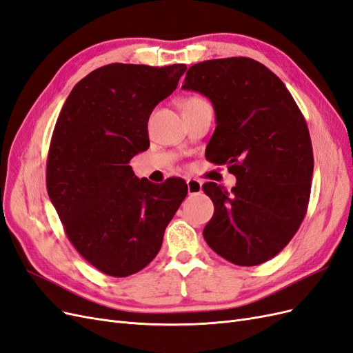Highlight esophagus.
Here are the masks:
<instances>
[{
  "label": "esophagus",
  "mask_w": 353,
  "mask_h": 353,
  "mask_svg": "<svg viewBox=\"0 0 353 353\" xmlns=\"http://www.w3.org/2000/svg\"><path fill=\"white\" fill-rule=\"evenodd\" d=\"M187 187H188V194H199L201 191V183L197 179H187Z\"/></svg>",
  "instance_id": "esophagus-1"
}]
</instances>
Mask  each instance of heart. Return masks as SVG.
I'll return each instance as SVG.
<instances>
[{
    "label": "heart",
    "instance_id": "1",
    "mask_svg": "<svg viewBox=\"0 0 353 353\" xmlns=\"http://www.w3.org/2000/svg\"><path fill=\"white\" fill-rule=\"evenodd\" d=\"M201 103H206V100H203L201 97H187L183 101H181V110H184L187 108H191V105H197Z\"/></svg>",
    "mask_w": 353,
    "mask_h": 353
}]
</instances>
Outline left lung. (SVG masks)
I'll use <instances>...</instances> for the list:
<instances>
[{"label":"left lung","instance_id":"obj_1","mask_svg":"<svg viewBox=\"0 0 353 353\" xmlns=\"http://www.w3.org/2000/svg\"><path fill=\"white\" fill-rule=\"evenodd\" d=\"M183 88L212 101L216 128L206 159L237 178L231 191L203 185L215 206L203 237L240 266L272 259L301 227L311 196L314 153L301 109L283 81L249 57L200 61Z\"/></svg>","mask_w":353,"mask_h":353}]
</instances>
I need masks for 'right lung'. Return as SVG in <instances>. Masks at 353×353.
Masks as SVG:
<instances>
[{
  "label": "right lung",
  "mask_w": 353,
  "mask_h": 353,
  "mask_svg": "<svg viewBox=\"0 0 353 353\" xmlns=\"http://www.w3.org/2000/svg\"><path fill=\"white\" fill-rule=\"evenodd\" d=\"M185 70L112 63L81 79L63 104L47 191L73 248L103 274L121 279L145 268L188 193L184 179L156 185L128 165L150 145L148 117Z\"/></svg>",
  "instance_id": "right-lung-1"
}]
</instances>
